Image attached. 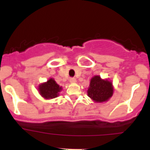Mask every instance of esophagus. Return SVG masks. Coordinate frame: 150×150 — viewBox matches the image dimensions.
Here are the masks:
<instances>
[{"instance_id":"obj_1","label":"esophagus","mask_w":150,"mask_h":150,"mask_svg":"<svg viewBox=\"0 0 150 150\" xmlns=\"http://www.w3.org/2000/svg\"><path fill=\"white\" fill-rule=\"evenodd\" d=\"M70 82H71V83H75L76 82V79L74 77L71 78V79H70Z\"/></svg>"}]
</instances>
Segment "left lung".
Listing matches in <instances>:
<instances>
[{
	"label": "left lung",
	"mask_w": 150,
	"mask_h": 150,
	"mask_svg": "<svg viewBox=\"0 0 150 150\" xmlns=\"http://www.w3.org/2000/svg\"><path fill=\"white\" fill-rule=\"evenodd\" d=\"M87 94L97 103L107 101L113 94V86L108 79H102L100 76H95L91 79Z\"/></svg>",
	"instance_id": "left-lung-1"
}]
</instances>
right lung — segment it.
<instances>
[{
  "label": "right lung",
  "instance_id": "1",
  "mask_svg": "<svg viewBox=\"0 0 150 150\" xmlns=\"http://www.w3.org/2000/svg\"><path fill=\"white\" fill-rule=\"evenodd\" d=\"M62 89V87L59 86L52 78H50L47 82L40 85L38 88L41 96L46 99L55 98L58 97Z\"/></svg>",
  "mask_w": 150,
  "mask_h": 150
}]
</instances>
